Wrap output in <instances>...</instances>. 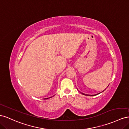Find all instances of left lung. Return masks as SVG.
Segmentation results:
<instances>
[{
	"mask_svg": "<svg viewBox=\"0 0 129 129\" xmlns=\"http://www.w3.org/2000/svg\"><path fill=\"white\" fill-rule=\"evenodd\" d=\"M104 91H103V92ZM101 92H100V93H97V94H93V95H90V94H85V93H82L81 92V93L82 94H84V95H88V96H93V95H97V94H99V93H101Z\"/></svg>",
	"mask_w": 129,
	"mask_h": 129,
	"instance_id": "obj_1",
	"label": "left lung"
}]
</instances>
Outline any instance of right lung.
Masks as SVG:
<instances>
[{
	"label": "right lung",
	"instance_id": "add662e5",
	"mask_svg": "<svg viewBox=\"0 0 129 129\" xmlns=\"http://www.w3.org/2000/svg\"><path fill=\"white\" fill-rule=\"evenodd\" d=\"M51 97H50V98H51ZM49 98H45V99H48Z\"/></svg>",
	"mask_w": 129,
	"mask_h": 129
}]
</instances>
